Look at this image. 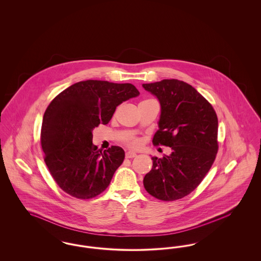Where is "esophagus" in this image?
I'll return each instance as SVG.
<instances>
[{
	"instance_id": "34e87169",
	"label": "esophagus",
	"mask_w": 261,
	"mask_h": 261,
	"mask_svg": "<svg viewBox=\"0 0 261 261\" xmlns=\"http://www.w3.org/2000/svg\"><path fill=\"white\" fill-rule=\"evenodd\" d=\"M136 152H134V151H127L126 153H125V158L126 159H133V158H135L136 156Z\"/></svg>"
}]
</instances>
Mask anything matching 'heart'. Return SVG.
<instances>
[{"instance_id": "1", "label": "heart", "mask_w": 261, "mask_h": 261, "mask_svg": "<svg viewBox=\"0 0 261 261\" xmlns=\"http://www.w3.org/2000/svg\"><path fill=\"white\" fill-rule=\"evenodd\" d=\"M123 143L126 146H128L130 148L137 149L141 145V140L139 138H136V137L128 136L123 139Z\"/></svg>"}]
</instances>
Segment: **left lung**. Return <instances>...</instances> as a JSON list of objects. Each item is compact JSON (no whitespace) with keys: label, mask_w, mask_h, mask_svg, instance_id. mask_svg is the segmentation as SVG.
I'll use <instances>...</instances> for the list:
<instances>
[{"label":"left lung","mask_w":261,"mask_h":261,"mask_svg":"<svg viewBox=\"0 0 261 261\" xmlns=\"http://www.w3.org/2000/svg\"><path fill=\"white\" fill-rule=\"evenodd\" d=\"M161 102L160 129L154 146L170 147L171 154L152 156L144 187L152 197L172 201L191 194L215 161L218 119L207 99L190 84L177 79L143 84Z\"/></svg>","instance_id":"8db88e82"}]
</instances>
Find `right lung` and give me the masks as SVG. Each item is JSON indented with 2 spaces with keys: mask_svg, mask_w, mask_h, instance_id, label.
<instances>
[{
  "mask_svg": "<svg viewBox=\"0 0 261 261\" xmlns=\"http://www.w3.org/2000/svg\"><path fill=\"white\" fill-rule=\"evenodd\" d=\"M137 88L101 80H86L66 88L44 113L41 146L44 161L56 183L76 199L102 193L124 161L120 147L98 149L92 131L108 124L117 106L139 96Z\"/></svg>",
  "mask_w": 261,
  "mask_h": 261,
  "instance_id": "right-lung-1",
  "label": "right lung"
}]
</instances>
